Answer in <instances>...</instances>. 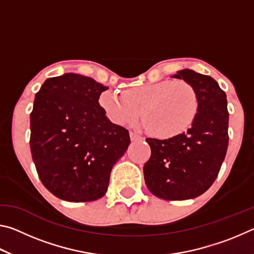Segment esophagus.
<instances>
[{"mask_svg":"<svg viewBox=\"0 0 254 254\" xmlns=\"http://www.w3.org/2000/svg\"><path fill=\"white\" fill-rule=\"evenodd\" d=\"M130 139H131L132 141L139 140V139H141V135H139V134H137V133H135V132H130Z\"/></svg>","mask_w":254,"mask_h":254,"instance_id":"obj_1","label":"esophagus"}]
</instances>
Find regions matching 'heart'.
Segmentation results:
<instances>
[{
    "instance_id": "obj_1",
    "label": "heart",
    "mask_w": 254,
    "mask_h": 254,
    "mask_svg": "<svg viewBox=\"0 0 254 254\" xmlns=\"http://www.w3.org/2000/svg\"><path fill=\"white\" fill-rule=\"evenodd\" d=\"M106 117L119 126L134 124L142 114L150 133L171 139L186 132L199 110L198 95L184 80H162L127 89V94L106 92L101 96Z\"/></svg>"
}]
</instances>
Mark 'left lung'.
<instances>
[{
	"instance_id": "obj_1",
	"label": "left lung",
	"mask_w": 254,
	"mask_h": 254,
	"mask_svg": "<svg viewBox=\"0 0 254 254\" xmlns=\"http://www.w3.org/2000/svg\"><path fill=\"white\" fill-rule=\"evenodd\" d=\"M190 84L198 95L199 110L192 126L178 136L147 137L151 157L143 167L145 185L166 200L198 197L220 173L229 145L226 94L210 76L183 69L171 76Z\"/></svg>"
}]
</instances>
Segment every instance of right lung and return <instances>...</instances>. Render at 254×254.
<instances>
[{
    "mask_svg": "<svg viewBox=\"0 0 254 254\" xmlns=\"http://www.w3.org/2000/svg\"><path fill=\"white\" fill-rule=\"evenodd\" d=\"M107 86L74 72L45 80L30 114V149L48 190L67 201L105 195L113 166L130 144L98 103Z\"/></svg>",
    "mask_w": 254,
    "mask_h": 254,
    "instance_id": "obj_1",
    "label": "right lung"
}]
</instances>
